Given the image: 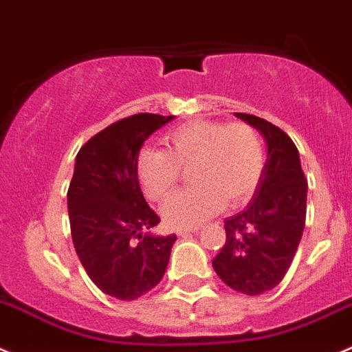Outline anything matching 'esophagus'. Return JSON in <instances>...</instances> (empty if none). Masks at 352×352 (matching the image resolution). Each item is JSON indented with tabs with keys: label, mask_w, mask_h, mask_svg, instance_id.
Here are the masks:
<instances>
[{
	"label": "esophagus",
	"mask_w": 352,
	"mask_h": 352,
	"mask_svg": "<svg viewBox=\"0 0 352 352\" xmlns=\"http://www.w3.org/2000/svg\"><path fill=\"white\" fill-rule=\"evenodd\" d=\"M199 228L197 227H192V228H177V235H180V237H186V235L189 234H194V232H197Z\"/></svg>",
	"instance_id": "1"
}]
</instances>
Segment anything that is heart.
<instances>
[{
	"label": "heart",
	"instance_id": "obj_1",
	"mask_svg": "<svg viewBox=\"0 0 352 352\" xmlns=\"http://www.w3.org/2000/svg\"><path fill=\"white\" fill-rule=\"evenodd\" d=\"M168 153L144 148L135 160V173L146 196L163 201L175 189L180 168L190 170L196 186L173 194L162 206L166 225L189 228L227 206L251 199L265 170V146L248 124L194 120L172 129L165 138Z\"/></svg>",
	"mask_w": 352,
	"mask_h": 352
}]
</instances>
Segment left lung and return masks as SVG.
<instances>
[{
	"mask_svg": "<svg viewBox=\"0 0 352 352\" xmlns=\"http://www.w3.org/2000/svg\"><path fill=\"white\" fill-rule=\"evenodd\" d=\"M235 117L259 131L268 155L252 199L223 220L227 241L213 268L234 291L258 296L278 285L294 259L305 230L308 182L298 148L284 131L254 115Z\"/></svg>",
	"mask_w": 352,
	"mask_h": 352,
	"instance_id": "left-lung-1",
	"label": "left lung"
}]
</instances>
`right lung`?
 I'll return each mask as SVG.
<instances>
[{
    "instance_id": "right-lung-1",
    "label": "right lung",
    "mask_w": 352,
    "mask_h": 352,
    "mask_svg": "<svg viewBox=\"0 0 352 352\" xmlns=\"http://www.w3.org/2000/svg\"><path fill=\"white\" fill-rule=\"evenodd\" d=\"M173 118L132 115L91 138L75 156L67 194L72 241L91 280L120 301H134L162 280L177 239L142 232L160 217L135 173L146 139Z\"/></svg>"
}]
</instances>
